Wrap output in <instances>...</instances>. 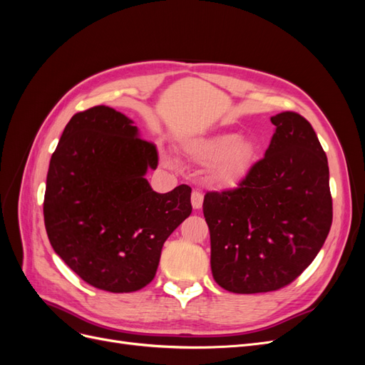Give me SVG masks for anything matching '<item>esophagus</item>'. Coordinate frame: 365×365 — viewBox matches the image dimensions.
Returning a JSON list of instances; mask_svg holds the SVG:
<instances>
[{"label":"esophagus","mask_w":365,"mask_h":365,"mask_svg":"<svg viewBox=\"0 0 365 365\" xmlns=\"http://www.w3.org/2000/svg\"><path fill=\"white\" fill-rule=\"evenodd\" d=\"M204 202V195L200 190H193L192 193V205L195 210H200Z\"/></svg>","instance_id":"1"}]
</instances>
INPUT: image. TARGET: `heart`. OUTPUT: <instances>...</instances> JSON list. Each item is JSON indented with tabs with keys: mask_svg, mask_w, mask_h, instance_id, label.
<instances>
[{
	"mask_svg": "<svg viewBox=\"0 0 365 365\" xmlns=\"http://www.w3.org/2000/svg\"><path fill=\"white\" fill-rule=\"evenodd\" d=\"M185 152L197 164L208 165V180L220 189L237 185L256 158V146L237 132L222 130L185 143Z\"/></svg>",
	"mask_w": 365,
	"mask_h": 365,
	"instance_id": "obj_1",
	"label": "heart"
}]
</instances>
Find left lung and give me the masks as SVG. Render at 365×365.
<instances>
[{
	"mask_svg": "<svg viewBox=\"0 0 365 365\" xmlns=\"http://www.w3.org/2000/svg\"><path fill=\"white\" fill-rule=\"evenodd\" d=\"M264 157L239 187L204 196L213 279L235 294L277 291L294 282L324 245L332 225L327 157L309 121L271 117Z\"/></svg>",
	"mask_w": 365,
	"mask_h": 365,
	"instance_id": "left-lung-1",
	"label": "left lung"
}]
</instances>
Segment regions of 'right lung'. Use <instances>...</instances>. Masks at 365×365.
Instances as JSON below:
<instances>
[{
  "label": "right lung",
  "instance_id": "add662e5",
  "mask_svg": "<svg viewBox=\"0 0 365 365\" xmlns=\"http://www.w3.org/2000/svg\"><path fill=\"white\" fill-rule=\"evenodd\" d=\"M157 148L109 106L77 113L53 152L43 222L54 252L88 284L134 292L149 284L165 239L192 213L189 185L153 192Z\"/></svg>",
  "mask_w": 365,
  "mask_h": 365
}]
</instances>
